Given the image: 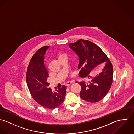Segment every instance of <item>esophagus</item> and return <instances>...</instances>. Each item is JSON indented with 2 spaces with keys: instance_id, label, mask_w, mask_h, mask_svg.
<instances>
[{
  "instance_id": "obj_1",
  "label": "esophagus",
  "mask_w": 134,
  "mask_h": 134,
  "mask_svg": "<svg viewBox=\"0 0 134 134\" xmlns=\"http://www.w3.org/2000/svg\"><path fill=\"white\" fill-rule=\"evenodd\" d=\"M72 83V82H70V81H69V82H66V86H69V85H70Z\"/></svg>"
}]
</instances>
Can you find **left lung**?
Listing matches in <instances>:
<instances>
[{
	"mask_svg": "<svg viewBox=\"0 0 134 134\" xmlns=\"http://www.w3.org/2000/svg\"><path fill=\"white\" fill-rule=\"evenodd\" d=\"M69 47L79 58V76L90 79L88 82H75L81 86V98L90 103L100 101L109 92L112 83L113 68L111 62L97 45L88 40L80 39L70 43ZM102 63L104 66L101 72L92 77L90 73Z\"/></svg>",
	"mask_w": 134,
	"mask_h": 134,
	"instance_id": "obj_1",
	"label": "left lung"
}]
</instances>
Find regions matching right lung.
Masks as SVG:
<instances>
[{
	"instance_id": "1",
	"label": "right lung",
	"mask_w": 134,
	"mask_h": 134,
	"mask_svg": "<svg viewBox=\"0 0 134 134\" xmlns=\"http://www.w3.org/2000/svg\"><path fill=\"white\" fill-rule=\"evenodd\" d=\"M49 46H43L34 54L26 72V82L34 99L42 106L49 109L59 107L64 102L66 88L65 85L52 91L48 87V73L44 63V57Z\"/></svg>"
}]
</instances>
